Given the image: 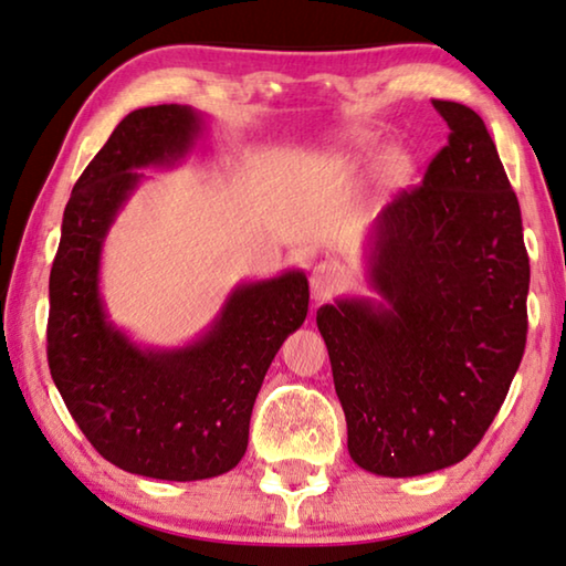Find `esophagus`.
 Wrapping results in <instances>:
<instances>
[{
  "label": "esophagus",
  "instance_id": "obj_1",
  "mask_svg": "<svg viewBox=\"0 0 566 566\" xmlns=\"http://www.w3.org/2000/svg\"><path fill=\"white\" fill-rule=\"evenodd\" d=\"M343 276H340V269L335 264H327V261H319V264L312 266L310 272V290H312V297L315 300H327L331 294H335L337 286H340Z\"/></svg>",
  "mask_w": 566,
  "mask_h": 566
}]
</instances>
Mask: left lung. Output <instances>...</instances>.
Masks as SVG:
<instances>
[{
  "instance_id": "obj_1",
  "label": "left lung",
  "mask_w": 566,
  "mask_h": 566,
  "mask_svg": "<svg viewBox=\"0 0 566 566\" xmlns=\"http://www.w3.org/2000/svg\"><path fill=\"white\" fill-rule=\"evenodd\" d=\"M450 145L368 233L374 297L317 310L348 452L381 478L465 460L499 415L526 348L528 254L516 192L485 122L432 101Z\"/></svg>"
}]
</instances>
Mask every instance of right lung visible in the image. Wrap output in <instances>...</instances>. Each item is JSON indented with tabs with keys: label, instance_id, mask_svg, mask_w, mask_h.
<instances>
[{
	"label": "right lung",
	"instance_id": "1",
	"mask_svg": "<svg viewBox=\"0 0 566 566\" xmlns=\"http://www.w3.org/2000/svg\"><path fill=\"white\" fill-rule=\"evenodd\" d=\"M208 116L163 104L126 114L73 185L50 269V376L81 432L116 468L206 480L239 465L256 394L282 343L307 317L302 269L241 282L190 343H137L108 317L101 256L116 216L151 167L180 165Z\"/></svg>",
	"mask_w": 566,
	"mask_h": 566
}]
</instances>
